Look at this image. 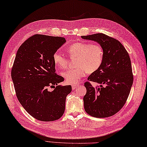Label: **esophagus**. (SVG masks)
<instances>
[{
	"label": "esophagus",
	"instance_id": "34e87169",
	"mask_svg": "<svg viewBox=\"0 0 147 147\" xmlns=\"http://www.w3.org/2000/svg\"><path fill=\"white\" fill-rule=\"evenodd\" d=\"M78 85H73L72 86H71V87H72L73 90H75V89H76L78 87Z\"/></svg>",
	"mask_w": 147,
	"mask_h": 147
}]
</instances>
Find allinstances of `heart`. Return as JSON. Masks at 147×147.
<instances>
[{
	"label": "heart",
	"instance_id": "1",
	"mask_svg": "<svg viewBox=\"0 0 147 147\" xmlns=\"http://www.w3.org/2000/svg\"><path fill=\"white\" fill-rule=\"evenodd\" d=\"M69 55L77 57L75 69H69L62 73V76L67 83L77 84L80 78L86 76L87 71L93 73L100 67L103 58V51L102 47L96 44L87 42H78L71 44L67 49ZM55 65L60 69H65L68 63L66 57L59 52L53 55Z\"/></svg>",
	"mask_w": 147,
	"mask_h": 147
}]
</instances>
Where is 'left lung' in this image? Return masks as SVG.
Masks as SVG:
<instances>
[{
	"label": "left lung",
	"instance_id": "8db88e82",
	"mask_svg": "<svg viewBox=\"0 0 147 147\" xmlns=\"http://www.w3.org/2000/svg\"><path fill=\"white\" fill-rule=\"evenodd\" d=\"M81 37L97 42L103 51L100 67L88 77L89 81L99 86L94 87L90 82L84 84L87 89L84 96V109L96 118L112 116L125 105L133 84L130 57L119 40L104 34Z\"/></svg>",
	"mask_w": 147,
	"mask_h": 147
}]
</instances>
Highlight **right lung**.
Here are the masks:
<instances>
[{
	"label": "right lung",
	"mask_w": 147,
	"mask_h": 147,
	"mask_svg": "<svg viewBox=\"0 0 147 147\" xmlns=\"http://www.w3.org/2000/svg\"><path fill=\"white\" fill-rule=\"evenodd\" d=\"M65 42L64 37L36 34L25 41L17 52L11 71L17 97L24 109L38 120H58L65 111L71 87L57 85L64 78L55 73L53 55ZM49 86L55 90L50 91Z\"/></svg>",
	"instance_id": "add662e5"
}]
</instances>
